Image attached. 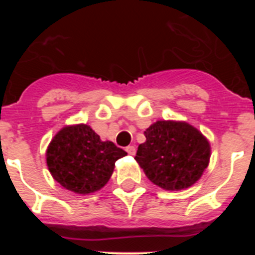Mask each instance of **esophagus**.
Masks as SVG:
<instances>
[{
  "label": "esophagus",
  "mask_w": 255,
  "mask_h": 255,
  "mask_svg": "<svg viewBox=\"0 0 255 255\" xmlns=\"http://www.w3.org/2000/svg\"><path fill=\"white\" fill-rule=\"evenodd\" d=\"M126 152L129 153V154L134 155L135 153H136V149H135L134 145H129V147H126Z\"/></svg>",
  "instance_id": "34e87169"
}]
</instances>
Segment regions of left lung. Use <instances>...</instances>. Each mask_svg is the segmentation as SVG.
<instances>
[{"label":"left lung","instance_id":"8db88e82","mask_svg":"<svg viewBox=\"0 0 255 255\" xmlns=\"http://www.w3.org/2000/svg\"><path fill=\"white\" fill-rule=\"evenodd\" d=\"M135 161L145 176L164 190L188 189L208 167V139L185 121L159 120L148 128Z\"/></svg>","mask_w":255,"mask_h":255}]
</instances>
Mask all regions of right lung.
<instances>
[{"label": "right lung", "instance_id": "obj_1", "mask_svg": "<svg viewBox=\"0 0 255 255\" xmlns=\"http://www.w3.org/2000/svg\"><path fill=\"white\" fill-rule=\"evenodd\" d=\"M128 153L112 141L101 140L87 124L66 125L53 136L46 152L52 177L76 194L100 190L111 177L115 162Z\"/></svg>", "mask_w": 255, "mask_h": 255}]
</instances>
